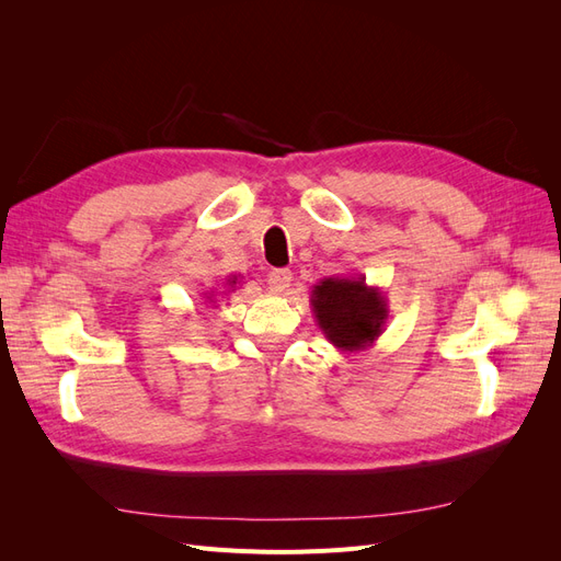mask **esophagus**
Segmentation results:
<instances>
[{"label": "esophagus", "instance_id": "esophagus-1", "mask_svg": "<svg viewBox=\"0 0 561 561\" xmlns=\"http://www.w3.org/2000/svg\"><path fill=\"white\" fill-rule=\"evenodd\" d=\"M266 280L274 293H285L293 283V271L290 268H274V271H268Z\"/></svg>", "mask_w": 561, "mask_h": 561}]
</instances>
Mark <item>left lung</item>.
<instances>
[{"mask_svg":"<svg viewBox=\"0 0 561 561\" xmlns=\"http://www.w3.org/2000/svg\"><path fill=\"white\" fill-rule=\"evenodd\" d=\"M311 307L320 332L342 353L375 346L388 320L383 290L367 285L365 276L322 278L311 290Z\"/></svg>","mask_w":561,"mask_h":561,"instance_id":"8db88e82","label":"left lung"}]
</instances>
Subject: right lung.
<instances>
[{
  "mask_svg": "<svg viewBox=\"0 0 561 561\" xmlns=\"http://www.w3.org/2000/svg\"><path fill=\"white\" fill-rule=\"evenodd\" d=\"M239 280H241V274H239V276H227V283H225V287H227V293H225V295L233 293V290H236V285H241ZM219 295H222V293H208V301L213 304V301H215V297H219Z\"/></svg>",
  "mask_w": 561,
  "mask_h": 561,
  "instance_id": "obj_1",
  "label": "right lung"
}]
</instances>
